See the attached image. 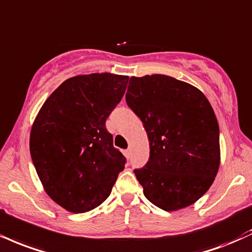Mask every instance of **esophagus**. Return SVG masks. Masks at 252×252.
<instances>
[{
	"instance_id": "obj_1",
	"label": "esophagus",
	"mask_w": 252,
	"mask_h": 252,
	"mask_svg": "<svg viewBox=\"0 0 252 252\" xmlns=\"http://www.w3.org/2000/svg\"><path fill=\"white\" fill-rule=\"evenodd\" d=\"M131 153H132V150H131V148H128V149H126V157H128V158H129V157H131Z\"/></svg>"
}]
</instances>
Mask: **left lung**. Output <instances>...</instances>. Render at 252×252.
Instances as JSON below:
<instances>
[{"label": "left lung", "instance_id": "8db88e82", "mask_svg": "<svg viewBox=\"0 0 252 252\" xmlns=\"http://www.w3.org/2000/svg\"><path fill=\"white\" fill-rule=\"evenodd\" d=\"M128 107L148 134L149 160L134 172L147 199L165 211L208 191L220 168V128L201 90L165 75L131 77Z\"/></svg>", "mask_w": 252, "mask_h": 252}]
</instances>
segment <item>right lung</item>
<instances>
[{
  "label": "right lung",
  "instance_id": "add662e5",
  "mask_svg": "<svg viewBox=\"0 0 252 252\" xmlns=\"http://www.w3.org/2000/svg\"><path fill=\"white\" fill-rule=\"evenodd\" d=\"M128 76L80 75L48 97L30 132V155L45 192L74 214L110 195L126 159L114 148L105 121L121 102Z\"/></svg>",
  "mask_w": 252,
  "mask_h": 252
}]
</instances>
